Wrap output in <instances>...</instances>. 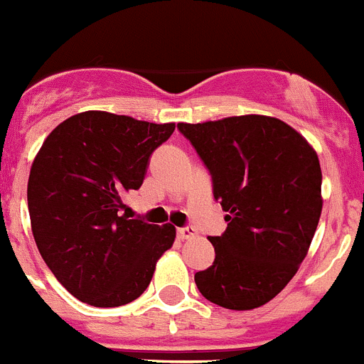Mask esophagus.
Here are the masks:
<instances>
[{
  "label": "esophagus",
  "instance_id": "34e87169",
  "mask_svg": "<svg viewBox=\"0 0 364 364\" xmlns=\"http://www.w3.org/2000/svg\"><path fill=\"white\" fill-rule=\"evenodd\" d=\"M196 236V229L193 225H188V228H180L178 229V238L180 240H189L195 238Z\"/></svg>",
  "mask_w": 364,
  "mask_h": 364
}]
</instances>
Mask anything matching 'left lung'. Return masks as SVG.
<instances>
[{
  "mask_svg": "<svg viewBox=\"0 0 364 364\" xmlns=\"http://www.w3.org/2000/svg\"><path fill=\"white\" fill-rule=\"evenodd\" d=\"M178 129L213 176L228 229L211 236L215 262L195 274L215 305L252 311L271 301L305 259L323 209L316 149L269 115L225 117Z\"/></svg>",
  "mask_w": 364,
  "mask_h": 364,
  "instance_id": "1",
  "label": "left lung"
}]
</instances>
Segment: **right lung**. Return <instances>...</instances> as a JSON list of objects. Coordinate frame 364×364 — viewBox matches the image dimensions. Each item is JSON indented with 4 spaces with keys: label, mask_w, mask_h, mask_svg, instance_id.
<instances>
[{
    "label": "right lung",
    "mask_w": 364,
    "mask_h": 364,
    "mask_svg": "<svg viewBox=\"0 0 364 364\" xmlns=\"http://www.w3.org/2000/svg\"><path fill=\"white\" fill-rule=\"evenodd\" d=\"M175 132L109 112H81L55 126L30 168L28 213L43 259L66 291L93 306H121L148 289L173 247L171 223L121 215L153 149Z\"/></svg>",
    "instance_id": "1"
}]
</instances>
